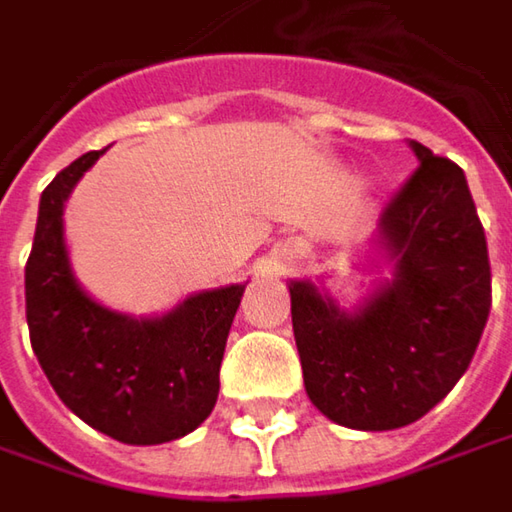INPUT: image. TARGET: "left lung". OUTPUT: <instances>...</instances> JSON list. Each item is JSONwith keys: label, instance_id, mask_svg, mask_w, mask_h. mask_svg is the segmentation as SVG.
<instances>
[{"label": "left lung", "instance_id": "8db88e82", "mask_svg": "<svg viewBox=\"0 0 512 512\" xmlns=\"http://www.w3.org/2000/svg\"><path fill=\"white\" fill-rule=\"evenodd\" d=\"M417 171L387 201L379 244L393 279L355 311L291 282L306 393L358 431L425 417L466 373L493 303L487 236L463 168L411 142Z\"/></svg>", "mask_w": 512, "mask_h": 512}]
</instances>
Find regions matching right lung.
Instances as JSON below:
<instances>
[{
    "mask_svg": "<svg viewBox=\"0 0 512 512\" xmlns=\"http://www.w3.org/2000/svg\"><path fill=\"white\" fill-rule=\"evenodd\" d=\"M101 154L66 165L40 198L25 262V320L31 349L72 414L119 443L157 446L212 414L244 285L201 291L148 320L90 300L69 268L63 203Z\"/></svg>",
    "mask_w": 512,
    "mask_h": 512,
    "instance_id": "right-lung-1",
    "label": "right lung"
}]
</instances>
